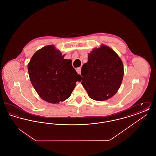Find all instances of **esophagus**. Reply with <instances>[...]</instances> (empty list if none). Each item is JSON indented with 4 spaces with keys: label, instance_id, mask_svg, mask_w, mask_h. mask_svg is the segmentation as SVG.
<instances>
[{
    "label": "esophagus",
    "instance_id": "esophagus-1",
    "mask_svg": "<svg viewBox=\"0 0 156 156\" xmlns=\"http://www.w3.org/2000/svg\"><path fill=\"white\" fill-rule=\"evenodd\" d=\"M77 73L78 74H81V67H79V68H77L76 69Z\"/></svg>",
    "mask_w": 156,
    "mask_h": 156
}]
</instances>
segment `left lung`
I'll return each instance as SVG.
<instances>
[{
	"instance_id": "8db88e82",
	"label": "left lung",
	"mask_w": 156,
	"mask_h": 156,
	"mask_svg": "<svg viewBox=\"0 0 156 156\" xmlns=\"http://www.w3.org/2000/svg\"><path fill=\"white\" fill-rule=\"evenodd\" d=\"M82 85L89 97L103 101L118 90L123 75V62L110 47L102 45L88 54V62L81 69Z\"/></svg>"
}]
</instances>
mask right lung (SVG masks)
Here are the masks:
<instances>
[{
  "mask_svg": "<svg viewBox=\"0 0 156 156\" xmlns=\"http://www.w3.org/2000/svg\"><path fill=\"white\" fill-rule=\"evenodd\" d=\"M54 45L43 47L34 53L28 64L32 85L44 101L58 104L70 97L76 86L81 81L72 66L71 59H64Z\"/></svg>",
  "mask_w": 156,
  "mask_h": 156,
  "instance_id": "right-lung-1",
  "label": "right lung"
}]
</instances>
